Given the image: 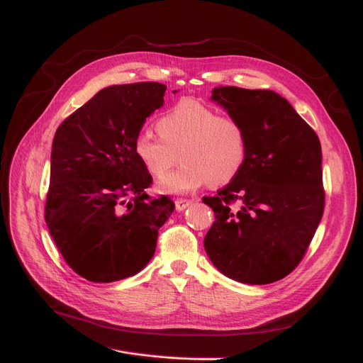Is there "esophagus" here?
<instances>
[{
  "instance_id": "esophagus-1",
  "label": "esophagus",
  "mask_w": 363,
  "mask_h": 363,
  "mask_svg": "<svg viewBox=\"0 0 363 363\" xmlns=\"http://www.w3.org/2000/svg\"><path fill=\"white\" fill-rule=\"evenodd\" d=\"M193 201H189V199H178L174 202V206H176V211H184L187 206L191 205Z\"/></svg>"
}]
</instances>
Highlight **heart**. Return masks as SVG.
<instances>
[{"instance_id": "1", "label": "heart", "mask_w": 363, "mask_h": 363, "mask_svg": "<svg viewBox=\"0 0 363 363\" xmlns=\"http://www.w3.org/2000/svg\"><path fill=\"white\" fill-rule=\"evenodd\" d=\"M159 137L141 132L133 150L155 178L177 160L184 165L157 182L162 194H184L206 184L225 185L243 169L247 158V137L240 121L217 116L205 103L182 99L161 116L157 123Z\"/></svg>"}]
</instances>
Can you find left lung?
I'll return each mask as SVG.
<instances>
[{
	"label": "left lung",
	"mask_w": 363,
	"mask_h": 363,
	"mask_svg": "<svg viewBox=\"0 0 363 363\" xmlns=\"http://www.w3.org/2000/svg\"><path fill=\"white\" fill-rule=\"evenodd\" d=\"M211 100L242 123L247 158L217 196L203 198L216 219L205 252L235 281H278L301 262L324 213L319 138L275 91L217 86Z\"/></svg>",
	"instance_id": "left-lung-1"
}]
</instances>
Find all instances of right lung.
I'll use <instances>...</instances> for the list:
<instances>
[{
  "instance_id": "obj_1",
  "label": "right lung",
  "mask_w": 363,
  "mask_h": 363,
  "mask_svg": "<svg viewBox=\"0 0 363 363\" xmlns=\"http://www.w3.org/2000/svg\"><path fill=\"white\" fill-rule=\"evenodd\" d=\"M165 89L158 82L103 88L55 133L45 222L65 262L89 281H118L146 267L174 210L167 198L149 199L152 176L133 150Z\"/></svg>"
}]
</instances>
